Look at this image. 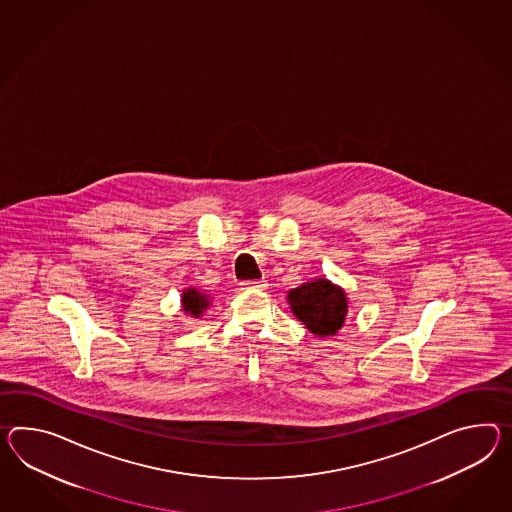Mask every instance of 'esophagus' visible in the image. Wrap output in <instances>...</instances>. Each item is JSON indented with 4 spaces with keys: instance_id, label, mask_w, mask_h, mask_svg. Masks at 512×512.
Returning <instances> with one entry per match:
<instances>
[{
    "instance_id": "obj_1",
    "label": "esophagus",
    "mask_w": 512,
    "mask_h": 512,
    "mask_svg": "<svg viewBox=\"0 0 512 512\" xmlns=\"http://www.w3.org/2000/svg\"><path fill=\"white\" fill-rule=\"evenodd\" d=\"M244 290H266L268 287V283L266 281H244V283H240Z\"/></svg>"
}]
</instances>
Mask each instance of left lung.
Listing matches in <instances>:
<instances>
[{"mask_svg": "<svg viewBox=\"0 0 512 512\" xmlns=\"http://www.w3.org/2000/svg\"><path fill=\"white\" fill-rule=\"evenodd\" d=\"M287 300L294 316L318 337L337 335L348 314L346 292L324 277L292 288Z\"/></svg>", "mask_w": 512, "mask_h": 512, "instance_id": "8db88e82", "label": "left lung"}]
</instances>
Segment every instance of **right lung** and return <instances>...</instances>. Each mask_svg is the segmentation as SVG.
I'll return each mask as SVG.
<instances>
[{
    "mask_svg": "<svg viewBox=\"0 0 512 512\" xmlns=\"http://www.w3.org/2000/svg\"><path fill=\"white\" fill-rule=\"evenodd\" d=\"M181 301H183V311L194 318H200L201 312L205 311L211 303L209 296L201 294L200 290H196V288H187L181 296Z\"/></svg>",
    "mask_w": 512,
    "mask_h": 512,
    "instance_id": "1",
    "label": "right lung"
}]
</instances>
